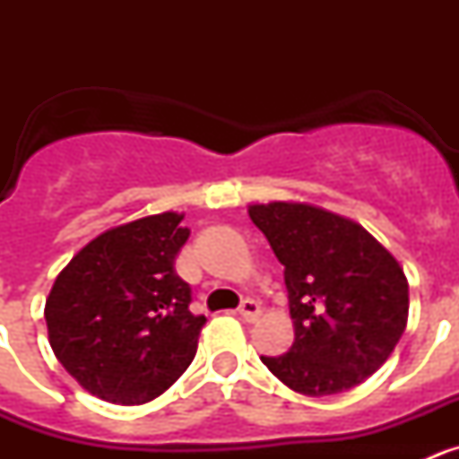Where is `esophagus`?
<instances>
[{"label":"esophagus","instance_id":"34e87169","mask_svg":"<svg viewBox=\"0 0 459 459\" xmlns=\"http://www.w3.org/2000/svg\"><path fill=\"white\" fill-rule=\"evenodd\" d=\"M238 315H241L246 322H255V319L262 315V307H259V303L253 301V299H246V301H241V306H238Z\"/></svg>","mask_w":459,"mask_h":459}]
</instances>
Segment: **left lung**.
Wrapping results in <instances>:
<instances>
[{
    "instance_id": "8db88e82",
    "label": "left lung",
    "mask_w": 459,
    "mask_h": 459,
    "mask_svg": "<svg viewBox=\"0 0 459 459\" xmlns=\"http://www.w3.org/2000/svg\"><path fill=\"white\" fill-rule=\"evenodd\" d=\"M250 221L285 266L294 344L262 363L291 391L335 395L375 375L409 312L397 259L354 221L294 202L253 204Z\"/></svg>"
}]
</instances>
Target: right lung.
Segmentation results:
<instances>
[{"mask_svg":"<svg viewBox=\"0 0 459 459\" xmlns=\"http://www.w3.org/2000/svg\"><path fill=\"white\" fill-rule=\"evenodd\" d=\"M158 213L108 230L56 275L46 301L50 347L105 403L144 404L193 363L204 315L174 262L190 230Z\"/></svg>","mask_w":459,"mask_h":459,"instance_id":"add662e5","label":"right lung"}]
</instances>
